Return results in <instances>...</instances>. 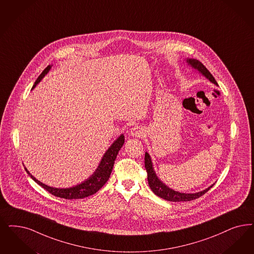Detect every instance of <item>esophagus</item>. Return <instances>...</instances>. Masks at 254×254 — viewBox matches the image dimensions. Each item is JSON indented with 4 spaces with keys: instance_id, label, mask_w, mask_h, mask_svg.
Instances as JSON below:
<instances>
[{
    "instance_id": "obj_1",
    "label": "esophagus",
    "mask_w": 254,
    "mask_h": 254,
    "mask_svg": "<svg viewBox=\"0 0 254 254\" xmlns=\"http://www.w3.org/2000/svg\"><path fill=\"white\" fill-rule=\"evenodd\" d=\"M131 135L136 136V137H140V136H142V135L144 134L143 130H141L139 127H134V128H132L131 130Z\"/></svg>"
}]
</instances>
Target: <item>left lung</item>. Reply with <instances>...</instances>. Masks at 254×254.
Returning a JSON list of instances; mask_svg holds the SVG:
<instances>
[{"mask_svg": "<svg viewBox=\"0 0 254 254\" xmlns=\"http://www.w3.org/2000/svg\"><path fill=\"white\" fill-rule=\"evenodd\" d=\"M188 62L193 67L197 68L200 73H202L212 83L217 85L215 78L210 73V71L207 69L206 67L203 66L198 60H196V59H188ZM145 168H146L147 174H148L149 186H150V189L152 190V192L156 196L162 197V198H164L166 200H169V201H189V200L196 199V198L201 197L202 195H204L207 191L214 186L213 185V186H211L210 188H207L205 190L197 192V193H195V194L180 193L178 191H174V190L168 188L166 185H164L160 181L159 179L157 178L154 170L152 169L151 160H150V154L148 152H145Z\"/></svg>", "mask_w": 254, "mask_h": 254, "instance_id": "8db88e82", "label": "left lung"}]
</instances>
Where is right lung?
<instances>
[{
    "label": "right lung",
    "mask_w": 254,
    "mask_h": 254,
    "mask_svg": "<svg viewBox=\"0 0 254 254\" xmlns=\"http://www.w3.org/2000/svg\"><path fill=\"white\" fill-rule=\"evenodd\" d=\"M51 66H48L42 72L41 74L38 76L35 85H33V88L38 85L40 82V80L45 76L48 71L50 70ZM124 144V135L122 134L117 140L114 142L112 146L107 150V151L104 153V157L101 161V164L99 165L98 169L95 171L94 174L89 179H87L84 183L69 188H55L48 187L46 185L40 183L35 177H33L28 170L25 169L27 171L31 178L33 179L37 184H38L40 187L46 189L49 193L56 197H63L66 199H77V198H84L88 196H91L98 192L101 188L104 187L105 183L108 181L110 177V174L113 169L115 160L117 158V155L119 153L120 150L122 149L123 145Z\"/></svg>",
    "instance_id": "add662e5"
}]
</instances>
